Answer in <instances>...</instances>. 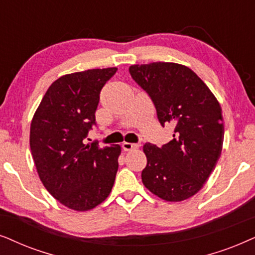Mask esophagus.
Returning <instances> with one entry per match:
<instances>
[{
	"instance_id": "34e87169",
	"label": "esophagus",
	"mask_w": 255,
	"mask_h": 255,
	"mask_svg": "<svg viewBox=\"0 0 255 255\" xmlns=\"http://www.w3.org/2000/svg\"><path fill=\"white\" fill-rule=\"evenodd\" d=\"M122 148H124V150L126 151H130L133 150V149L138 148V144L130 143V142H124V143H122Z\"/></svg>"
}]
</instances>
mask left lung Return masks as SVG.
Listing matches in <instances>:
<instances>
[{
	"label": "left lung",
	"mask_w": 255,
	"mask_h": 255,
	"mask_svg": "<svg viewBox=\"0 0 255 255\" xmlns=\"http://www.w3.org/2000/svg\"><path fill=\"white\" fill-rule=\"evenodd\" d=\"M129 73L154 104L163 127L174 125L172 140L161 148L145 143L147 165L142 182L168 202L196 195L208 181L222 154V108L201 78L176 63L131 65Z\"/></svg>",
	"instance_id": "8db88e82"
}]
</instances>
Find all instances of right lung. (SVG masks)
Listing matches in <instances>:
<instances>
[{
	"label": "right lung",
	"instance_id": "1",
	"mask_svg": "<svg viewBox=\"0 0 255 255\" xmlns=\"http://www.w3.org/2000/svg\"><path fill=\"white\" fill-rule=\"evenodd\" d=\"M117 67L66 74L53 81L31 121L30 148L47 191L66 208L87 211L107 198L120 145L100 148L85 138L96 122L100 92Z\"/></svg>",
	"mask_w": 255,
	"mask_h": 255
}]
</instances>
